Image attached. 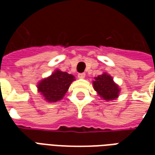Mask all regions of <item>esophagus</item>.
<instances>
[{"label": "esophagus", "mask_w": 155, "mask_h": 155, "mask_svg": "<svg viewBox=\"0 0 155 155\" xmlns=\"http://www.w3.org/2000/svg\"><path fill=\"white\" fill-rule=\"evenodd\" d=\"M78 77L80 79H84L85 77V74L84 73H80V74H78Z\"/></svg>", "instance_id": "1"}]
</instances>
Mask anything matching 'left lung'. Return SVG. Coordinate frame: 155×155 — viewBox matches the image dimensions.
<instances>
[{
    "label": "left lung",
    "mask_w": 155,
    "mask_h": 155,
    "mask_svg": "<svg viewBox=\"0 0 155 155\" xmlns=\"http://www.w3.org/2000/svg\"><path fill=\"white\" fill-rule=\"evenodd\" d=\"M93 81L94 89L101 98H103L106 101H112L118 97L120 93V89L110 74L104 73L101 75H99Z\"/></svg>",
    "instance_id": "obj_1"
}]
</instances>
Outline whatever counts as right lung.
Here are the masks:
<instances>
[{"instance_id":"add662e5","label":"right lung","mask_w":155,"mask_h":155,"mask_svg":"<svg viewBox=\"0 0 155 155\" xmlns=\"http://www.w3.org/2000/svg\"><path fill=\"white\" fill-rule=\"evenodd\" d=\"M73 81L74 78L72 74L55 71L50 77L39 83L38 91L47 101L55 102L63 98Z\"/></svg>"}]
</instances>
